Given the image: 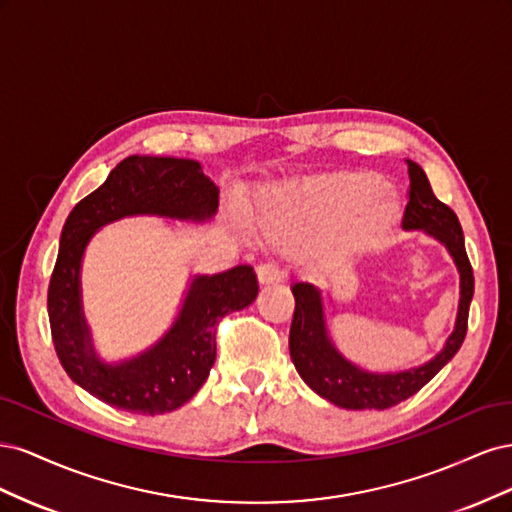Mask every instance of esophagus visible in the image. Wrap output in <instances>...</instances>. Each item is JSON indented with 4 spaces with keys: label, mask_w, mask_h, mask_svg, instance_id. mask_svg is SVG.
<instances>
[{
    "label": "esophagus",
    "mask_w": 512,
    "mask_h": 512,
    "mask_svg": "<svg viewBox=\"0 0 512 512\" xmlns=\"http://www.w3.org/2000/svg\"><path fill=\"white\" fill-rule=\"evenodd\" d=\"M258 275V282L262 286L267 284H280L284 280V271L275 265V262H265V265H258L256 269Z\"/></svg>",
    "instance_id": "obj_1"
}]
</instances>
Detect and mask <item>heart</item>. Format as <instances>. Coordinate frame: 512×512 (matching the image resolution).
I'll return each instance as SVG.
<instances>
[{"instance_id": "1", "label": "heart", "mask_w": 512, "mask_h": 512, "mask_svg": "<svg viewBox=\"0 0 512 512\" xmlns=\"http://www.w3.org/2000/svg\"><path fill=\"white\" fill-rule=\"evenodd\" d=\"M397 203L374 175H348L265 196L258 224L282 247H297L312 237L344 228L354 245L374 243L391 226Z\"/></svg>"}]
</instances>
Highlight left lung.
Instances as JSON below:
<instances>
[{"label": "left lung", "instance_id": "obj_1", "mask_svg": "<svg viewBox=\"0 0 512 512\" xmlns=\"http://www.w3.org/2000/svg\"><path fill=\"white\" fill-rule=\"evenodd\" d=\"M408 164V205L404 211L401 226L406 230H425L431 237L448 247L455 258V265L461 275V299L459 314L453 335L446 339L444 350L429 363L414 367L399 374H369L348 363L335 350L327 335L322 316L320 292L312 284L299 282L292 286L294 314L290 324V356L297 367L299 376L309 389L320 397L329 399L331 404L348 410H386L414 393L438 374V371L453 359L461 348L468 333L470 301L474 294V273L463 243V230L455 211L440 203L433 194L425 170L412 160Z\"/></svg>", "mask_w": 512, "mask_h": 512}]
</instances>
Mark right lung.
<instances>
[{
  "label": "right lung",
  "instance_id": "right-lung-1",
  "mask_svg": "<svg viewBox=\"0 0 512 512\" xmlns=\"http://www.w3.org/2000/svg\"><path fill=\"white\" fill-rule=\"evenodd\" d=\"M218 196V185L194 160L130 156L70 211L49 284L51 335L66 374L104 404L153 416L190 401L215 363L218 324L254 303L258 282L250 265L194 277L177 322L156 346L132 361L104 365L91 348L81 312L85 245L100 226L126 215L209 220L218 211Z\"/></svg>",
  "mask_w": 512,
  "mask_h": 512
}]
</instances>
